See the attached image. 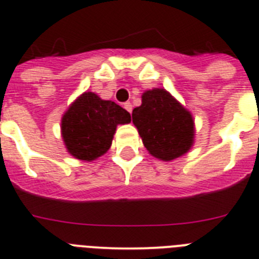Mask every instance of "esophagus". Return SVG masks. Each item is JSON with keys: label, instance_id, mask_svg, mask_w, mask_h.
<instances>
[{"label": "esophagus", "instance_id": "obj_1", "mask_svg": "<svg viewBox=\"0 0 259 259\" xmlns=\"http://www.w3.org/2000/svg\"><path fill=\"white\" fill-rule=\"evenodd\" d=\"M124 108L126 109L127 112L132 113V111H133V106H132V103H130V102H126V103H124Z\"/></svg>", "mask_w": 259, "mask_h": 259}]
</instances>
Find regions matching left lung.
I'll use <instances>...</instances> for the list:
<instances>
[{"label": "left lung", "mask_w": 259, "mask_h": 259, "mask_svg": "<svg viewBox=\"0 0 259 259\" xmlns=\"http://www.w3.org/2000/svg\"><path fill=\"white\" fill-rule=\"evenodd\" d=\"M132 116L144 147L156 158L171 161L192 147V115L165 89L144 92Z\"/></svg>", "instance_id": "left-lung-1"}]
</instances>
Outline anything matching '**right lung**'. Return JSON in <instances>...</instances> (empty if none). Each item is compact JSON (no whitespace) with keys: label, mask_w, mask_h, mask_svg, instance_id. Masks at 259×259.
Segmentation results:
<instances>
[{"label":"right lung","mask_w":259,"mask_h":259,"mask_svg":"<svg viewBox=\"0 0 259 259\" xmlns=\"http://www.w3.org/2000/svg\"><path fill=\"white\" fill-rule=\"evenodd\" d=\"M130 113L95 93H83L62 117V137L73 157L93 161L112 144L117 125L129 124Z\"/></svg>","instance_id":"1"}]
</instances>
